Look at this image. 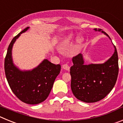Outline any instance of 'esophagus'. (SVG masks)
<instances>
[{
	"mask_svg": "<svg viewBox=\"0 0 123 123\" xmlns=\"http://www.w3.org/2000/svg\"><path fill=\"white\" fill-rule=\"evenodd\" d=\"M63 68L64 69H65V70H67V71H69V69H70V67H69V65H68V64H64V65H63Z\"/></svg>",
	"mask_w": 123,
	"mask_h": 123,
	"instance_id": "esophagus-1",
	"label": "esophagus"
}]
</instances>
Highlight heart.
Returning a JSON list of instances; mask_svg holds the SVG:
<instances>
[{
    "label": "heart",
    "mask_w": 123,
    "mask_h": 123,
    "mask_svg": "<svg viewBox=\"0 0 123 123\" xmlns=\"http://www.w3.org/2000/svg\"><path fill=\"white\" fill-rule=\"evenodd\" d=\"M72 39H73L72 35H69V36L67 38V41H68H68H71ZM78 41H79V42H81V41H82V39H78Z\"/></svg>",
    "instance_id": "heart-1"
}]
</instances>
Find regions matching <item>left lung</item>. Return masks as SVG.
<instances>
[{
  "label": "left lung",
  "mask_w": 123,
  "mask_h": 123,
  "mask_svg": "<svg viewBox=\"0 0 123 123\" xmlns=\"http://www.w3.org/2000/svg\"><path fill=\"white\" fill-rule=\"evenodd\" d=\"M109 36L101 29H94ZM115 52L102 64L84 65L82 54L73 57V65L70 68L71 88L73 94L79 100L94 103L103 99L113 89L118 75V56Z\"/></svg>",
  "instance_id": "8db88e82"
}]
</instances>
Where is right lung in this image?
<instances>
[{
	"instance_id": "add662e5",
	"label": "right lung",
	"mask_w": 123,
	"mask_h": 123,
	"mask_svg": "<svg viewBox=\"0 0 123 123\" xmlns=\"http://www.w3.org/2000/svg\"><path fill=\"white\" fill-rule=\"evenodd\" d=\"M29 28L23 29L11 41L5 58L4 68L6 80L14 94L24 103L36 105L47 98L60 72L61 66L52 63L47 59L29 71H21L14 65L12 56L13 45L21 34Z\"/></svg>"
}]
</instances>
